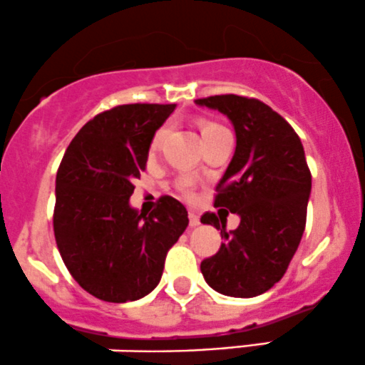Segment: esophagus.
Wrapping results in <instances>:
<instances>
[{"instance_id": "1", "label": "esophagus", "mask_w": 365, "mask_h": 365, "mask_svg": "<svg viewBox=\"0 0 365 365\" xmlns=\"http://www.w3.org/2000/svg\"><path fill=\"white\" fill-rule=\"evenodd\" d=\"M189 223H190V227L201 225V220H199V215L194 213V211H189Z\"/></svg>"}]
</instances>
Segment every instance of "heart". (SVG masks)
Wrapping results in <instances>:
<instances>
[{
	"label": "heart",
	"instance_id": "1",
	"mask_svg": "<svg viewBox=\"0 0 365 365\" xmlns=\"http://www.w3.org/2000/svg\"><path fill=\"white\" fill-rule=\"evenodd\" d=\"M199 128H201V135H202V138L210 137V135L220 133V131L225 130V128H223V126H220V124L211 123V121H202L201 124H199ZM168 133H170V126H168V124H164V126L159 128V130L155 131V133H154V137H152L150 149H152V150H158L159 147L163 145L164 138L168 137ZM182 185H183V187H189V182H187V180H183Z\"/></svg>",
	"mask_w": 365,
	"mask_h": 365
}]
</instances>
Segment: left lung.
<instances>
[{
  "instance_id": "left-lung-1",
  "label": "left lung",
  "mask_w": 365,
  "mask_h": 365,
  "mask_svg": "<svg viewBox=\"0 0 365 365\" xmlns=\"http://www.w3.org/2000/svg\"><path fill=\"white\" fill-rule=\"evenodd\" d=\"M195 103L234 124L237 145L216 185L215 206L241 216L228 232L220 211V218L201 216L223 237L218 253L202 259L201 272L218 293L253 298L282 279L305 232L312 190L305 150L293 126L258 98L215 95Z\"/></svg>"
}]
</instances>
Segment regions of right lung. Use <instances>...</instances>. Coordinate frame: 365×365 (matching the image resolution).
Here are the masks:
<instances>
[{
  "instance_id": "obj_1",
  "label": "right lung",
  "mask_w": 365,
  "mask_h": 365,
  "mask_svg": "<svg viewBox=\"0 0 365 365\" xmlns=\"http://www.w3.org/2000/svg\"><path fill=\"white\" fill-rule=\"evenodd\" d=\"M175 107L128 103L100 112L72 138L58 166L55 241L76 282L103 302L149 294L189 225L185 206L170 195L149 216L130 206L152 137Z\"/></svg>"
}]
</instances>
